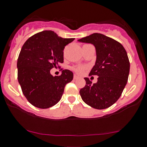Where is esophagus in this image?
Listing matches in <instances>:
<instances>
[{
    "label": "esophagus",
    "instance_id": "esophagus-1",
    "mask_svg": "<svg viewBox=\"0 0 147 147\" xmlns=\"http://www.w3.org/2000/svg\"><path fill=\"white\" fill-rule=\"evenodd\" d=\"M73 78H74V80H77V79H78V78H79V77L77 76L76 75H74Z\"/></svg>",
    "mask_w": 147,
    "mask_h": 147
}]
</instances>
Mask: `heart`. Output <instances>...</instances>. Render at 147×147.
<instances>
[{"mask_svg": "<svg viewBox=\"0 0 147 147\" xmlns=\"http://www.w3.org/2000/svg\"><path fill=\"white\" fill-rule=\"evenodd\" d=\"M73 69L74 71H75L78 74H82L84 71V67H83L78 66V67H74Z\"/></svg>", "mask_w": 147, "mask_h": 147, "instance_id": "1", "label": "heart"}]
</instances>
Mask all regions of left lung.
I'll return each mask as SVG.
<instances>
[{"label": "left lung", "instance_id": "obj_1", "mask_svg": "<svg viewBox=\"0 0 147 147\" xmlns=\"http://www.w3.org/2000/svg\"><path fill=\"white\" fill-rule=\"evenodd\" d=\"M78 41L95 46L96 62L89 75L98 77L93 84L89 78H84L86 84L80 90L81 98L95 109L109 108L119 100L127 83L130 62L126 51L119 42L98 33Z\"/></svg>", "mask_w": 147, "mask_h": 147}]
</instances>
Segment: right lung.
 <instances>
[{"label": "right lung", "instance_id": "1", "mask_svg": "<svg viewBox=\"0 0 147 147\" xmlns=\"http://www.w3.org/2000/svg\"><path fill=\"white\" fill-rule=\"evenodd\" d=\"M74 39L58 36L52 31H43L31 36L23 45L17 61L18 80L23 94L34 106L46 109L60 100L73 73L61 69L62 74L54 77L50 69L60 67L65 47Z\"/></svg>", "mask_w": 147, "mask_h": 147}]
</instances>
